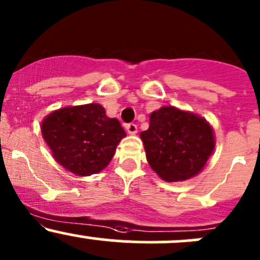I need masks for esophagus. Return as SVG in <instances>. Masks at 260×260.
<instances>
[{"label":"esophagus","mask_w":260,"mask_h":260,"mask_svg":"<svg viewBox=\"0 0 260 260\" xmlns=\"http://www.w3.org/2000/svg\"><path fill=\"white\" fill-rule=\"evenodd\" d=\"M125 129H127V132L129 133V135H136L138 128L137 124H135V123H128V124H125Z\"/></svg>","instance_id":"1"}]
</instances>
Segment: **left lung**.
I'll return each mask as SVG.
<instances>
[{"label":"left lung","mask_w":260,"mask_h":260,"mask_svg":"<svg viewBox=\"0 0 260 260\" xmlns=\"http://www.w3.org/2000/svg\"><path fill=\"white\" fill-rule=\"evenodd\" d=\"M141 138L149 166L167 182L198 174L214 149L213 129L207 121L171 106L153 112Z\"/></svg>","instance_id":"8db88e82"}]
</instances>
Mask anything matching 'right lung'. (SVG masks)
<instances>
[{"mask_svg": "<svg viewBox=\"0 0 260 260\" xmlns=\"http://www.w3.org/2000/svg\"><path fill=\"white\" fill-rule=\"evenodd\" d=\"M42 136L54 159L77 176L106 168L125 136L121 123L97 103L64 107L42 122Z\"/></svg>", "mask_w": 260, "mask_h": 260, "instance_id": "right-lung-1", "label": "right lung"}]
</instances>
